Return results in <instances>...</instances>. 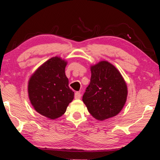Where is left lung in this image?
Segmentation results:
<instances>
[{"mask_svg":"<svg viewBox=\"0 0 160 160\" xmlns=\"http://www.w3.org/2000/svg\"><path fill=\"white\" fill-rule=\"evenodd\" d=\"M67 62L58 57L41 65L28 82L29 99L37 112L51 119L60 117L74 98L65 69Z\"/></svg>","mask_w":160,"mask_h":160,"instance_id":"8db88e82","label":"left lung"}]
</instances>
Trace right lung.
<instances>
[{
	"label": "right lung",
	"mask_w": 160,
	"mask_h": 160,
	"mask_svg": "<svg viewBox=\"0 0 160 160\" xmlns=\"http://www.w3.org/2000/svg\"><path fill=\"white\" fill-rule=\"evenodd\" d=\"M90 83L82 100L96 119L105 120L117 115L123 108L128 87L119 71L107 61L91 66Z\"/></svg>",
	"instance_id": "1"
}]
</instances>
